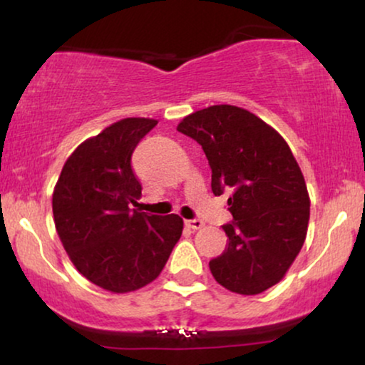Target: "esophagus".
<instances>
[{"mask_svg": "<svg viewBox=\"0 0 365 365\" xmlns=\"http://www.w3.org/2000/svg\"><path fill=\"white\" fill-rule=\"evenodd\" d=\"M186 226L189 229H192V231H197V229L204 227V222L201 221V219H189V221H186Z\"/></svg>", "mask_w": 365, "mask_h": 365, "instance_id": "1", "label": "esophagus"}]
</instances>
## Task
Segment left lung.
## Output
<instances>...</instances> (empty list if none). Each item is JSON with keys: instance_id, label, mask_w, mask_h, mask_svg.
Wrapping results in <instances>:
<instances>
[{"instance_id": "8db88e82", "label": "left lung", "mask_w": 365, "mask_h": 365, "mask_svg": "<svg viewBox=\"0 0 365 365\" xmlns=\"http://www.w3.org/2000/svg\"><path fill=\"white\" fill-rule=\"evenodd\" d=\"M178 131L201 144L216 196L234 221L222 226L229 244L209 269L227 291L256 296L286 276L306 241L311 199L284 138L247 109L216 104L189 114Z\"/></svg>"}]
</instances>
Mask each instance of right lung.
<instances>
[{"label": "right lung", "mask_w": 365, "mask_h": 365, "mask_svg": "<svg viewBox=\"0 0 365 365\" xmlns=\"http://www.w3.org/2000/svg\"><path fill=\"white\" fill-rule=\"evenodd\" d=\"M156 124L151 118H124L88 138L66 159L53 191L64 251L89 282L114 294L153 282L182 234L178 214L129 209L143 191L133 151Z\"/></svg>", "instance_id": "1"}]
</instances>
